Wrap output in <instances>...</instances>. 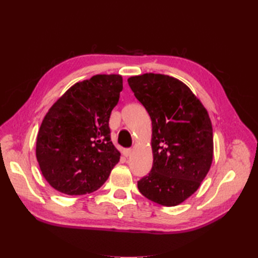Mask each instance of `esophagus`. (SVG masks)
I'll use <instances>...</instances> for the list:
<instances>
[{
    "label": "esophagus",
    "instance_id": "obj_1",
    "mask_svg": "<svg viewBox=\"0 0 258 258\" xmlns=\"http://www.w3.org/2000/svg\"><path fill=\"white\" fill-rule=\"evenodd\" d=\"M131 153H132L131 148H126V150L122 151V155L124 156V157H129V156L131 155Z\"/></svg>",
    "mask_w": 258,
    "mask_h": 258
}]
</instances>
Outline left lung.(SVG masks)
<instances>
[{
  "label": "left lung",
  "mask_w": 258,
  "mask_h": 258,
  "mask_svg": "<svg viewBox=\"0 0 258 258\" xmlns=\"http://www.w3.org/2000/svg\"><path fill=\"white\" fill-rule=\"evenodd\" d=\"M152 119L153 167L138 182L144 197L165 207L196 191L212 165L213 129L207 108L172 76L145 73L128 79Z\"/></svg>",
  "instance_id": "8db88e82"
}]
</instances>
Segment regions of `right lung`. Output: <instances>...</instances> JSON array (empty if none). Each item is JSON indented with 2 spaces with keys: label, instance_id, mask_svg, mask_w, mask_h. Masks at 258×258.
Masks as SVG:
<instances>
[{
  "label": "right lung",
  "instance_id": "add662e5",
  "mask_svg": "<svg viewBox=\"0 0 258 258\" xmlns=\"http://www.w3.org/2000/svg\"><path fill=\"white\" fill-rule=\"evenodd\" d=\"M122 90L119 74H98L74 84L46 113L35 155L46 181L62 194L96 191L118 163L111 141V112Z\"/></svg>",
  "mask_w": 258,
  "mask_h": 258
}]
</instances>
